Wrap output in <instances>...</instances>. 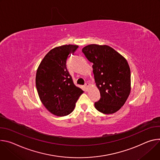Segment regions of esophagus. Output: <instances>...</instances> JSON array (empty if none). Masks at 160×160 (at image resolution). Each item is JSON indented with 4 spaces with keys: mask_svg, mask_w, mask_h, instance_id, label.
I'll use <instances>...</instances> for the list:
<instances>
[{
    "mask_svg": "<svg viewBox=\"0 0 160 160\" xmlns=\"http://www.w3.org/2000/svg\"><path fill=\"white\" fill-rule=\"evenodd\" d=\"M90 84L89 83V82H86V84H85V87L87 88V89H88V88L90 87Z\"/></svg>",
    "mask_w": 160,
    "mask_h": 160,
    "instance_id": "esophagus-1",
    "label": "esophagus"
}]
</instances>
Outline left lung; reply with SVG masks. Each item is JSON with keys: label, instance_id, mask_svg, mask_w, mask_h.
<instances>
[{"label": "left lung", "instance_id": "8db88e82", "mask_svg": "<svg viewBox=\"0 0 160 160\" xmlns=\"http://www.w3.org/2000/svg\"><path fill=\"white\" fill-rule=\"evenodd\" d=\"M82 51L93 63V72L100 99L95 103L99 112L110 114L119 111L131 92L130 68L126 58L107 45L90 44Z\"/></svg>", "mask_w": 160, "mask_h": 160}]
</instances>
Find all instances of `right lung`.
I'll return each mask as SVG.
<instances>
[{
  "label": "right lung",
  "instance_id": "right-lung-1",
  "mask_svg": "<svg viewBox=\"0 0 160 160\" xmlns=\"http://www.w3.org/2000/svg\"><path fill=\"white\" fill-rule=\"evenodd\" d=\"M78 48L68 44L51 49L37 70L35 84L39 98L47 110L57 116L72 112L84 92L74 84L66 66L68 55Z\"/></svg>",
  "mask_w": 160,
  "mask_h": 160
}]
</instances>
